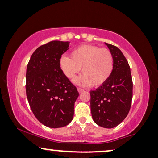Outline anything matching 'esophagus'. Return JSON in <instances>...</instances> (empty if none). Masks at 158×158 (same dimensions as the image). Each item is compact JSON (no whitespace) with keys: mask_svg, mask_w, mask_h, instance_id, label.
Returning a JSON list of instances; mask_svg holds the SVG:
<instances>
[{"mask_svg":"<svg viewBox=\"0 0 158 158\" xmlns=\"http://www.w3.org/2000/svg\"><path fill=\"white\" fill-rule=\"evenodd\" d=\"M77 91H78L79 93H81V92L83 91V89H81V88H77Z\"/></svg>","mask_w":158,"mask_h":158,"instance_id":"1","label":"esophagus"}]
</instances>
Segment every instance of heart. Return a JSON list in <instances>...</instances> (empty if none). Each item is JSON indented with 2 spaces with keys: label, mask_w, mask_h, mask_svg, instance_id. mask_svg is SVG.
Masks as SVG:
<instances>
[{
  "label": "heart",
  "mask_w": 158,
  "mask_h": 158,
  "mask_svg": "<svg viewBox=\"0 0 158 158\" xmlns=\"http://www.w3.org/2000/svg\"><path fill=\"white\" fill-rule=\"evenodd\" d=\"M59 66L68 79L73 78L82 67L83 74L76 77L74 83L82 86L91 85L97 88L105 83L111 76L114 58L108 48L94 45H83L70 53V58L61 57Z\"/></svg>",
  "instance_id": "heart-1"
}]
</instances>
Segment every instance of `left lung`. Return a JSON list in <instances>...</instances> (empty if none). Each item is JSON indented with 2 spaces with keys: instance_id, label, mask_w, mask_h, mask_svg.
I'll return each mask as SVG.
<instances>
[{
  "instance_id": "obj_1",
  "label": "left lung",
  "mask_w": 158,
  "mask_h": 158,
  "mask_svg": "<svg viewBox=\"0 0 158 158\" xmlns=\"http://www.w3.org/2000/svg\"><path fill=\"white\" fill-rule=\"evenodd\" d=\"M114 58V68L105 83L90 91L91 110L98 126L112 128L128 115L133 97V81L128 61L118 47L105 43Z\"/></svg>"
}]
</instances>
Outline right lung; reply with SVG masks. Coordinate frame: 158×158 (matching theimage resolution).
<instances>
[{
  "instance_id": "add662e5",
  "label": "right lung",
  "mask_w": 158,
  "mask_h": 158,
  "mask_svg": "<svg viewBox=\"0 0 158 158\" xmlns=\"http://www.w3.org/2000/svg\"><path fill=\"white\" fill-rule=\"evenodd\" d=\"M69 43L52 40L38 47L27 67L26 94L34 115L49 128L68 125L79 93L59 66Z\"/></svg>"
}]
</instances>
